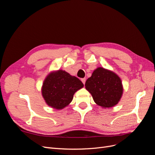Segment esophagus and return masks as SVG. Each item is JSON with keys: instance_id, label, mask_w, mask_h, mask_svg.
<instances>
[{"instance_id": "esophagus-1", "label": "esophagus", "mask_w": 155, "mask_h": 155, "mask_svg": "<svg viewBox=\"0 0 155 155\" xmlns=\"http://www.w3.org/2000/svg\"><path fill=\"white\" fill-rule=\"evenodd\" d=\"M81 81L83 82V83L84 84V85H85V81H86V78H83V79H81Z\"/></svg>"}]
</instances>
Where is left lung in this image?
<instances>
[{"mask_svg":"<svg viewBox=\"0 0 155 155\" xmlns=\"http://www.w3.org/2000/svg\"><path fill=\"white\" fill-rule=\"evenodd\" d=\"M85 88L91 94L97 105L103 108L114 107L120 101L123 85L120 77L114 72L98 67L87 79Z\"/></svg>","mask_w":155,"mask_h":155,"instance_id":"obj_1","label":"left lung"}]
</instances>
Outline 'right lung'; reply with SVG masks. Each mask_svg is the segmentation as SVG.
Here are the masks:
<instances>
[{
	"instance_id": "right-lung-1",
	"label": "right lung",
	"mask_w": 155,
	"mask_h": 155,
	"mask_svg": "<svg viewBox=\"0 0 155 155\" xmlns=\"http://www.w3.org/2000/svg\"><path fill=\"white\" fill-rule=\"evenodd\" d=\"M79 79L64 70L50 72L42 86V95L46 104L55 109H63L72 101L74 94L83 87Z\"/></svg>"
}]
</instances>
